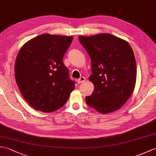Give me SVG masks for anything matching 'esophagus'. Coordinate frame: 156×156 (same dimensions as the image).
Segmentation results:
<instances>
[{"instance_id": "esophagus-1", "label": "esophagus", "mask_w": 156, "mask_h": 156, "mask_svg": "<svg viewBox=\"0 0 156 156\" xmlns=\"http://www.w3.org/2000/svg\"><path fill=\"white\" fill-rule=\"evenodd\" d=\"M85 80H86V78L84 77V76H82V77H80L78 79L77 82L78 84H80V83H82V82H84L85 81Z\"/></svg>"}]
</instances>
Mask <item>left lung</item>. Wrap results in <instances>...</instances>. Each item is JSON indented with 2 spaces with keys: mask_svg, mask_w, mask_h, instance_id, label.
I'll return each instance as SVG.
<instances>
[{
  "mask_svg": "<svg viewBox=\"0 0 156 156\" xmlns=\"http://www.w3.org/2000/svg\"><path fill=\"white\" fill-rule=\"evenodd\" d=\"M78 39L90 58L89 80L94 86L86 102L101 113L118 110L131 96L136 82L133 49L127 41L109 34Z\"/></svg>",
  "mask_w": 156,
  "mask_h": 156,
  "instance_id": "8db88e82",
  "label": "left lung"
}]
</instances>
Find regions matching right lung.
<instances>
[{"mask_svg":"<svg viewBox=\"0 0 156 156\" xmlns=\"http://www.w3.org/2000/svg\"><path fill=\"white\" fill-rule=\"evenodd\" d=\"M72 40V36L45 34L20 49L15 64V80L23 97L36 110H58L74 89L75 81L62 61Z\"/></svg>","mask_w":156,"mask_h":156,"instance_id":"add662e5","label":"right lung"}]
</instances>
